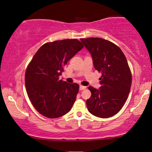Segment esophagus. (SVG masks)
I'll list each match as a JSON object with an SVG mask.
<instances>
[{
    "label": "esophagus",
    "instance_id": "1",
    "mask_svg": "<svg viewBox=\"0 0 152 152\" xmlns=\"http://www.w3.org/2000/svg\"><path fill=\"white\" fill-rule=\"evenodd\" d=\"M86 88H87V87H85V86H83V85H80V87H79V89H80V91L82 90H84Z\"/></svg>",
    "mask_w": 152,
    "mask_h": 152
}]
</instances>
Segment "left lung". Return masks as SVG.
Returning a JSON list of instances; mask_svg holds the SVG:
<instances>
[{"label":"left lung","mask_w":152,"mask_h":152,"mask_svg":"<svg viewBox=\"0 0 152 152\" xmlns=\"http://www.w3.org/2000/svg\"><path fill=\"white\" fill-rule=\"evenodd\" d=\"M92 57L95 69L102 73L99 89L89 86L91 96L87 99L90 113L100 118L116 115L125 104L132 84V74L119 48L99 37L80 39Z\"/></svg>","instance_id":"obj_1"}]
</instances>
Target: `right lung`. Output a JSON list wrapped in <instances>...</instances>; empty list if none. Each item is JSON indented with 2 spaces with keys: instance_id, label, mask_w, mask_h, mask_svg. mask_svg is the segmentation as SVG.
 <instances>
[{
  "instance_id": "1",
  "label": "right lung",
  "mask_w": 152,
  "mask_h": 152,
  "mask_svg": "<svg viewBox=\"0 0 152 152\" xmlns=\"http://www.w3.org/2000/svg\"><path fill=\"white\" fill-rule=\"evenodd\" d=\"M84 47L76 39L54 41L39 48L27 67V94L36 110L48 118L67 114L73 106L79 85L58 76L68 61Z\"/></svg>"
}]
</instances>
